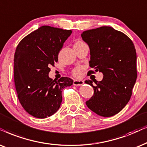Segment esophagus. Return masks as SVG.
<instances>
[{
  "instance_id": "1",
  "label": "esophagus",
  "mask_w": 147,
  "mask_h": 147,
  "mask_svg": "<svg viewBox=\"0 0 147 147\" xmlns=\"http://www.w3.org/2000/svg\"><path fill=\"white\" fill-rule=\"evenodd\" d=\"M84 84V81L82 80H74V86H81Z\"/></svg>"
}]
</instances>
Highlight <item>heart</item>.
Returning <instances> with one entry per match:
<instances>
[{"label": "heart", "mask_w": 147, "mask_h": 147, "mask_svg": "<svg viewBox=\"0 0 147 147\" xmlns=\"http://www.w3.org/2000/svg\"><path fill=\"white\" fill-rule=\"evenodd\" d=\"M83 44H84V42L83 41L78 40V41L76 42L75 44H74V47H76V46L83 45ZM82 70H83L82 67H81V66L76 67V68H74V69L72 70L71 74H73V76H75V77H80V75H81Z\"/></svg>", "instance_id": "1"}]
</instances>
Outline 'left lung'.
<instances>
[{
	"label": "left lung",
	"instance_id": "1",
	"mask_svg": "<svg viewBox=\"0 0 147 147\" xmlns=\"http://www.w3.org/2000/svg\"><path fill=\"white\" fill-rule=\"evenodd\" d=\"M81 36L90 48V67L103 74L101 81H93L94 84L85 81L94 91L86 104L97 115L111 117L121 111L132 96L137 78L134 45L125 34L109 26L86 30Z\"/></svg>",
	"mask_w": 147,
	"mask_h": 147
}]
</instances>
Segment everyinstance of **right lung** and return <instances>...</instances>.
Returning <instances> with one entry per match:
<instances>
[{
	"label": "right lung",
	"instance_id": "1",
	"mask_svg": "<svg viewBox=\"0 0 147 147\" xmlns=\"http://www.w3.org/2000/svg\"><path fill=\"white\" fill-rule=\"evenodd\" d=\"M71 30L43 26L24 37L14 56V82L21 105L28 113L46 118L56 113L62 102V90L70 86L71 78L53 80L50 67L58 61V55Z\"/></svg>",
	"mask_w": 147,
	"mask_h": 147
}]
</instances>
